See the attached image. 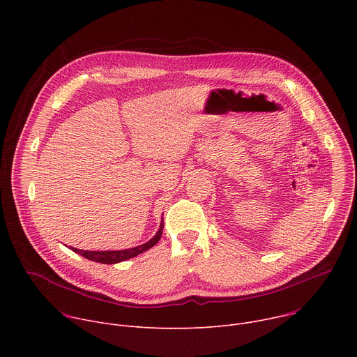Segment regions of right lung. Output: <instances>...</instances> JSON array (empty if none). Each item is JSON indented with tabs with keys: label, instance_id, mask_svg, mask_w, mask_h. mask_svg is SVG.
Returning a JSON list of instances; mask_svg holds the SVG:
<instances>
[{
	"label": "right lung",
	"instance_id": "obj_1",
	"mask_svg": "<svg viewBox=\"0 0 357 357\" xmlns=\"http://www.w3.org/2000/svg\"><path fill=\"white\" fill-rule=\"evenodd\" d=\"M162 230H164V219H161V225L160 229L157 231V234L152 237L151 240H148L146 243L137 245V247H131V248H126V250H110V251H89V250H79L76 247H70L72 251H75L76 254H80L84 259L96 261V263H101V264H117L126 260H130L132 257H137L138 254L149 250L151 247H154L161 236H162Z\"/></svg>",
	"mask_w": 357,
	"mask_h": 357
}]
</instances>
